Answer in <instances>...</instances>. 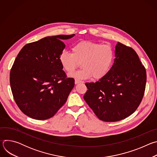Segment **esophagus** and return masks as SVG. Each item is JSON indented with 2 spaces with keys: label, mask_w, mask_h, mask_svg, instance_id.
<instances>
[{
  "label": "esophagus",
  "mask_w": 157,
  "mask_h": 157,
  "mask_svg": "<svg viewBox=\"0 0 157 157\" xmlns=\"http://www.w3.org/2000/svg\"><path fill=\"white\" fill-rule=\"evenodd\" d=\"M81 82H82V81H81V80H79V79H75V84H78V83H81Z\"/></svg>",
  "instance_id": "esophagus-1"
}]
</instances>
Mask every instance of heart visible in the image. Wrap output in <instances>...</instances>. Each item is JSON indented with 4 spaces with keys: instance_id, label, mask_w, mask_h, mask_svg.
I'll use <instances>...</instances> for the list:
<instances>
[{
    "instance_id": "1",
    "label": "heart",
    "mask_w": 157,
    "mask_h": 157,
    "mask_svg": "<svg viewBox=\"0 0 157 157\" xmlns=\"http://www.w3.org/2000/svg\"><path fill=\"white\" fill-rule=\"evenodd\" d=\"M114 58L113 48L109 44L81 41L72 47L71 53L63 51L59 60L64 71L70 73L81 65L82 68L70 75L79 79L93 77L99 79L109 72Z\"/></svg>"
}]
</instances>
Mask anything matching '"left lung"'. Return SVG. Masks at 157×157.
I'll return each instance as SVG.
<instances>
[{
  "label": "left lung",
  "mask_w": 157,
  "mask_h": 157,
  "mask_svg": "<svg viewBox=\"0 0 157 157\" xmlns=\"http://www.w3.org/2000/svg\"><path fill=\"white\" fill-rule=\"evenodd\" d=\"M115 55L113 66L104 78L85 84V101L104 122L119 121L132 114L145 90L146 70L135 50L118 42Z\"/></svg>",
  "instance_id": "left-lung-1"
}]
</instances>
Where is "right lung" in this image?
<instances>
[{"label": "right lung", "mask_w": 157, "mask_h": 157, "mask_svg": "<svg viewBox=\"0 0 157 157\" xmlns=\"http://www.w3.org/2000/svg\"><path fill=\"white\" fill-rule=\"evenodd\" d=\"M75 34L43 38L28 43L16 57L10 72L13 99L24 114L36 120L52 117L66 102L75 86L59 57L65 48L61 40Z\"/></svg>", "instance_id": "right-lung-1"}]
</instances>
